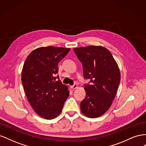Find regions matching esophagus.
<instances>
[{"mask_svg":"<svg viewBox=\"0 0 146 146\" xmlns=\"http://www.w3.org/2000/svg\"><path fill=\"white\" fill-rule=\"evenodd\" d=\"M70 88H71V89H76V88L78 87V85H77V84L75 83L74 85L70 86Z\"/></svg>","mask_w":146,"mask_h":146,"instance_id":"34e87169","label":"esophagus"}]
</instances>
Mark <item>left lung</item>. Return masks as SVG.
<instances>
[{
  "instance_id": "1",
  "label": "left lung",
  "mask_w": 146,
  "mask_h": 146,
  "mask_svg": "<svg viewBox=\"0 0 146 146\" xmlns=\"http://www.w3.org/2000/svg\"><path fill=\"white\" fill-rule=\"evenodd\" d=\"M74 51L82 63L84 78L90 80V84L85 85L86 97L80 110L86 117H99L108 111L115 98L121 80L118 65L102 46L81 47Z\"/></svg>"
}]
</instances>
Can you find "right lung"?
Listing matches in <instances>:
<instances>
[{"label":"right lung","instance_id":"right-lung-1","mask_svg":"<svg viewBox=\"0 0 146 146\" xmlns=\"http://www.w3.org/2000/svg\"><path fill=\"white\" fill-rule=\"evenodd\" d=\"M52 46L36 48L26 58L21 80L27 99L39 116L52 119L62 111L69 91L60 80L58 64L70 51Z\"/></svg>","mask_w":146,"mask_h":146}]
</instances>
